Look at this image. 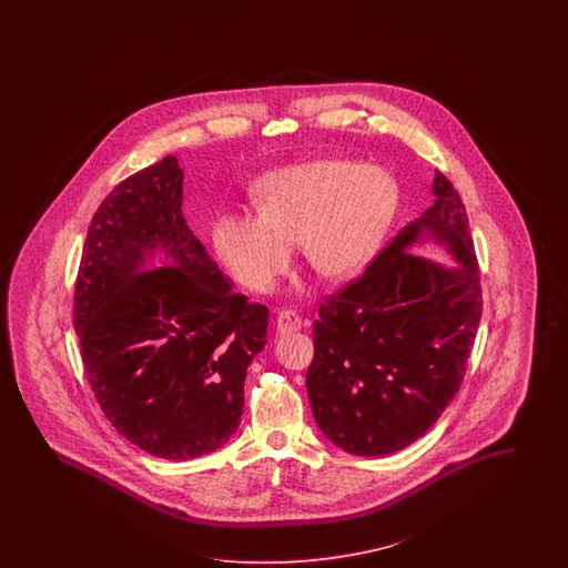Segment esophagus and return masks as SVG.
<instances>
[{"mask_svg": "<svg viewBox=\"0 0 568 568\" xmlns=\"http://www.w3.org/2000/svg\"><path fill=\"white\" fill-rule=\"evenodd\" d=\"M304 327V318L295 310H281L276 316V331L278 333H293Z\"/></svg>", "mask_w": 568, "mask_h": 568, "instance_id": "1", "label": "esophagus"}]
</instances>
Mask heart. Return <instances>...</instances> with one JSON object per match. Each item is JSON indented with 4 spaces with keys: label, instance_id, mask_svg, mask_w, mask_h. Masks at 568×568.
Returning <instances> with one entry per match:
<instances>
[{
    "label": "heart",
    "instance_id": "heart-1",
    "mask_svg": "<svg viewBox=\"0 0 568 568\" xmlns=\"http://www.w3.org/2000/svg\"><path fill=\"white\" fill-rule=\"evenodd\" d=\"M260 210H229L214 223V245L252 292H271L302 241L310 268L347 278L371 260L394 219L397 187L385 172L349 160H316L266 174Z\"/></svg>",
    "mask_w": 568,
    "mask_h": 568
}]
</instances>
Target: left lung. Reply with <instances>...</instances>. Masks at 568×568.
Returning <instances> with one entry per match:
<instances>
[{
	"label": "left lung",
	"mask_w": 568,
	"mask_h": 568,
	"mask_svg": "<svg viewBox=\"0 0 568 568\" xmlns=\"http://www.w3.org/2000/svg\"><path fill=\"white\" fill-rule=\"evenodd\" d=\"M435 204L314 321L306 373L321 430L354 456H385L414 444L458 394L481 321L479 264L460 193L435 172ZM420 236L444 242L462 262L444 270L408 255Z\"/></svg>",
	"instance_id": "obj_1"
}]
</instances>
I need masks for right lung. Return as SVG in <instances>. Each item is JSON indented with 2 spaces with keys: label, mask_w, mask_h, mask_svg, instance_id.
I'll return each mask as SVG.
<instances>
[{
  "label": "right lung",
  "mask_w": 568,
  "mask_h": 568,
  "mask_svg": "<svg viewBox=\"0 0 568 568\" xmlns=\"http://www.w3.org/2000/svg\"><path fill=\"white\" fill-rule=\"evenodd\" d=\"M181 206L174 155L124 179L91 219L74 285V328L100 408L122 437L166 460L231 439L268 327V308L233 292ZM155 248L173 266L148 274L142 262Z\"/></svg>",
  "instance_id": "1"
}]
</instances>
